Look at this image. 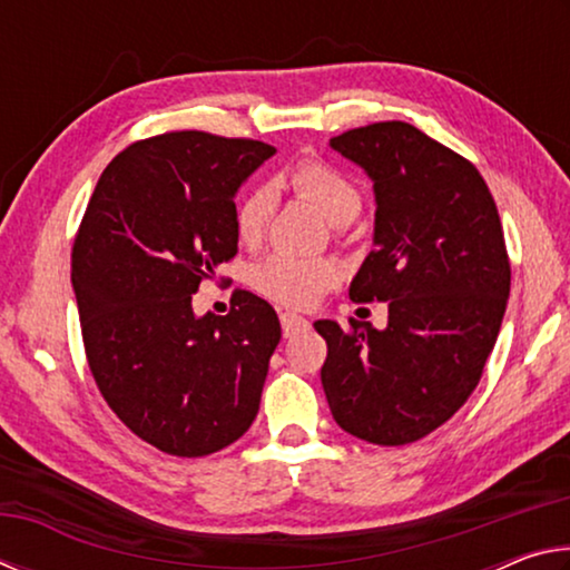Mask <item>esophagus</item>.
Returning a JSON list of instances; mask_svg holds the SVG:
<instances>
[{"instance_id":"esophagus-1","label":"esophagus","mask_w":570,"mask_h":570,"mask_svg":"<svg viewBox=\"0 0 570 570\" xmlns=\"http://www.w3.org/2000/svg\"><path fill=\"white\" fill-rule=\"evenodd\" d=\"M308 326V320H304V316L298 314H282V330H284V336L288 340V336H294L298 332H304Z\"/></svg>"}]
</instances>
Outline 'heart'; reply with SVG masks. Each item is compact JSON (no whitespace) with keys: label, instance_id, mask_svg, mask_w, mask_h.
<instances>
[{"label":"heart","instance_id":"heart-1","mask_svg":"<svg viewBox=\"0 0 570 570\" xmlns=\"http://www.w3.org/2000/svg\"><path fill=\"white\" fill-rule=\"evenodd\" d=\"M284 183L298 196L314 200L324 216L336 226L350 224L362 208V193L336 170L320 158L298 160L286 170ZM276 214V190L266 183L250 188L236 208V234L248 246H256L266 236ZM336 282V266L324 258H304L294 254H272L250 268V284L262 296L284 306H312L330 292Z\"/></svg>","mask_w":570,"mask_h":570}]
</instances>
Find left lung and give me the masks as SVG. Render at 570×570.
I'll list each match as a JSON object with an SVG mask.
<instances>
[{"label":"left lung","mask_w":570,"mask_h":570,"mask_svg":"<svg viewBox=\"0 0 570 570\" xmlns=\"http://www.w3.org/2000/svg\"><path fill=\"white\" fill-rule=\"evenodd\" d=\"M330 146L374 183V248L354 302H390L384 330L314 322L336 424L374 445H407L445 424L482 377L510 294L503 226L470 160L410 122L346 130Z\"/></svg>","instance_id":"1"}]
</instances>
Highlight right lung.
I'll list each match as a JSON object with an SVG mask.
<instances>
[{"instance_id":"right-lung-1","label":"right lung","mask_w":570,"mask_h":570,"mask_svg":"<svg viewBox=\"0 0 570 570\" xmlns=\"http://www.w3.org/2000/svg\"><path fill=\"white\" fill-rule=\"evenodd\" d=\"M276 148L200 130L115 156L77 228L72 288L90 372L148 445L204 458L250 428L282 340L272 304L238 292L226 316L190 294L238 250L236 190Z\"/></svg>"}]
</instances>
